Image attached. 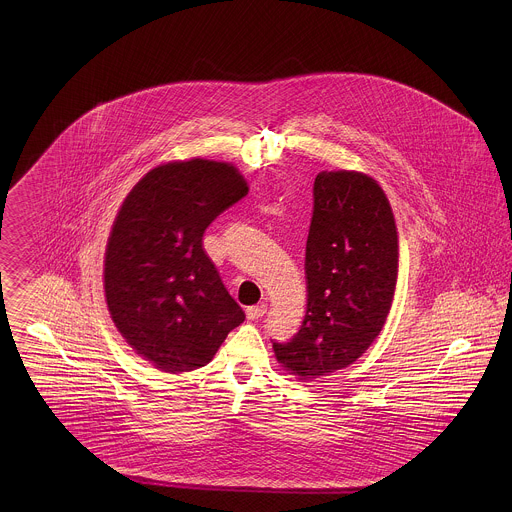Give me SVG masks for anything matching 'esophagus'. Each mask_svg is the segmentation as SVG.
Returning <instances> with one entry per match:
<instances>
[{
    "label": "esophagus",
    "instance_id": "esophagus-1",
    "mask_svg": "<svg viewBox=\"0 0 512 512\" xmlns=\"http://www.w3.org/2000/svg\"><path fill=\"white\" fill-rule=\"evenodd\" d=\"M265 313H267V305H265V303L253 305V307H247V309H245V315H247L249 320H259Z\"/></svg>",
    "mask_w": 512,
    "mask_h": 512
}]
</instances>
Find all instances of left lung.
<instances>
[{"label":"left lung","instance_id":"left-lung-1","mask_svg":"<svg viewBox=\"0 0 512 512\" xmlns=\"http://www.w3.org/2000/svg\"><path fill=\"white\" fill-rule=\"evenodd\" d=\"M305 249L307 315L278 363L299 380L353 365L378 338L397 282L399 242L390 201L363 172H318Z\"/></svg>","mask_w":512,"mask_h":512}]
</instances>
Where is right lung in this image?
<instances>
[{
	"label": "right lung",
	"instance_id": "add662e5",
	"mask_svg": "<svg viewBox=\"0 0 512 512\" xmlns=\"http://www.w3.org/2000/svg\"><path fill=\"white\" fill-rule=\"evenodd\" d=\"M247 192L234 165L190 159L155 167L122 201L105 249L107 307L128 345L165 372L207 365L245 320L201 240Z\"/></svg>",
	"mask_w": 512,
	"mask_h": 512
}]
</instances>
